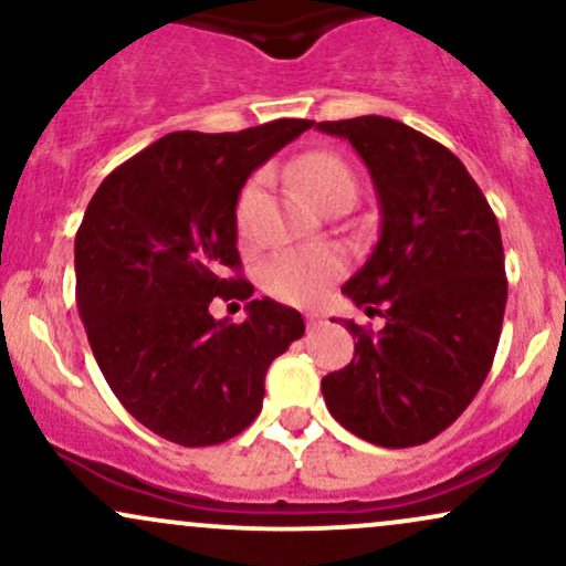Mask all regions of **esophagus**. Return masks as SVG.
Wrapping results in <instances>:
<instances>
[{"mask_svg":"<svg viewBox=\"0 0 566 566\" xmlns=\"http://www.w3.org/2000/svg\"><path fill=\"white\" fill-rule=\"evenodd\" d=\"M305 322H308V327H319L322 316L319 314H308V316H305Z\"/></svg>","mask_w":566,"mask_h":566,"instance_id":"obj_1","label":"esophagus"}]
</instances>
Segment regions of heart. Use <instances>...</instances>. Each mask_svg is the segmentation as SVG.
I'll return each instance as SVG.
<instances>
[{
  "instance_id": "heart-1",
  "label": "heart",
  "mask_w": 566,
  "mask_h": 566,
  "mask_svg": "<svg viewBox=\"0 0 566 566\" xmlns=\"http://www.w3.org/2000/svg\"><path fill=\"white\" fill-rule=\"evenodd\" d=\"M290 175L303 193L319 210L335 199H356V178L350 167L333 151H308L290 165ZM261 178H252L242 188L237 201V226L242 237L252 233L258 199H261ZM343 271L340 255L324 247L279 252L265 263L263 284L271 295L287 303H311L322 295L333 279Z\"/></svg>"
}]
</instances>
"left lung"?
Masks as SVG:
<instances>
[{
    "instance_id": "obj_1",
    "label": "left lung",
    "mask_w": 566,
    "mask_h": 566,
    "mask_svg": "<svg viewBox=\"0 0 566 566\" xmlns=\"http://www.w3.org/2000/svg\"><path fill=\"white\" fill-rule=\"evenodd\" d=\"M373 175L380 239L343 295L382 316L378 333L340 319L354 359L322 378L333 418L378 447L439 437L479 394L503 327L497 218L450 148L388 116L319 122Z\"/></svg>"
}]
</instances>
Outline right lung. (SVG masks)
<instances>
[{"label": "right lung", "mask_w": 566, "mask_h": 566, "mask_svg": "<svg viewBox=\"0 0 566 566\" xmlns=\"http://www.w3.org/2000/svg\"><path fill=\"white\" fill-rule=\"evenodd\" d=\"M276 119L242 133H170L103 180L76 231V305L97 367L138 423L184 447L242 433L265 373L305 324L263 297L237 325L212 296L250 300L237 201L252 170L311 129ZM237 270V277L228 271Z\"/></svg>", "instance_id": "right-lung-1"}]
</instances>
